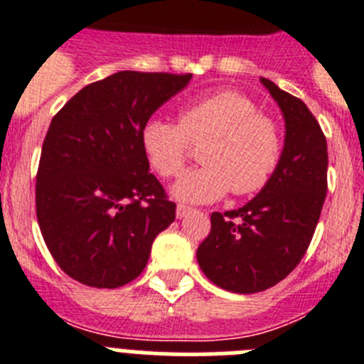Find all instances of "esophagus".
<instances>
[{"label": "esophagus", "instance_id": "34e87169", "mask_svg": "<svg viewBox=\"0 0 364 364\" xmlns=\"http://www.w3.org/2000/svg\"><path fill=\"white\" fill-rule=\"evenodd\" d=\"M189 213H193V208H189V205H182V204L176 205V218H184L188 217Z\"/></svg>", "mask_w": 364, "mask_h": 364}]
</instances>
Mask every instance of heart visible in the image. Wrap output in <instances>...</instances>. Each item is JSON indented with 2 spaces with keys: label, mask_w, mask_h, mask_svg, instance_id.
Segmentation results:
<instances>
[{
  "label": "heart",
  "mask_w": 364,
  "mask_h": 364,
  "mask_svg": "<svg viewBox=\"0 0 364 364\" xmlns=\"http://www.w3.org/2000/svg\"><path fill=\"white\" fill-rule=\"evenodd\" d=\"M206 142L198 160L204 166L184 173L171 188L176 200L210 204L228 191L252 195L272 176L281 156V134L260 117L252 100L237 92H217L180 109V124L149 118L140 131L144 154L164 178L178 175L191 142Z\"/></svg>",
  "instance_id": "1"
}]
</instances>
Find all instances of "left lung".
Segmentation results:
<instances>
[{
    "mask_svg": "<svg viewBox=\"0 0 364 364\" xmlns=\"http://www.w3.org/2000/svg\"><path fill=\"white\" fill-rule=\"evenodd\" d=\"M284 118V147L269 180L242 208L211 213V231L198 246L204 275L222 290H268L306 253L326 198L328 147L302 100L260 78Z\"/></svg>",
    "mask_w": 364,
    "mask_h": 364,
    "instance_id": "left-lung-1",
    "label": "left lung"
}]
</instances>
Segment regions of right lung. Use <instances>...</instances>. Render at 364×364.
<instances>
[{"label": "right lung", "mask_w": 364, "mask_h": 364, "mask_svg": "<svg viewBox=\"0 0 364 364\" xmlns=\"http://www.w3.org/2000/svg\"><path fill=\"white\" fill-rule=\"evenodd\" d=\"M191 74L120 70L89 83L53 118L36 176V215L50 255L74 281L118 288L144 272L175 220L149 173L140 131Z\"/></svg>", "instance_id": "right-lung-1"}]
</instances>
